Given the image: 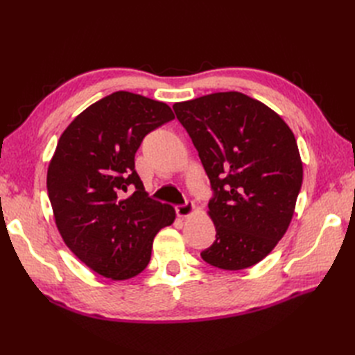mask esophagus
<instances>
[{"mask_svg": "<svg viewBox=\"0 0 355 355\" xmlns=\"http://www.w3.org/2000/svg\"><path fill=\"white\" fill-rule=\"evenodd\" d=\"M176 213L179 218H189L196 213V204L187 202V204H182V206H176Z\"/></svg>", "mask_w": 355, "mask_h": 355, "instance_id": "esophagus-1", "label": "esophagus"}]
</instances>
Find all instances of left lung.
<instances>
[{"label":"left lung","mask_w":355,"mask_h":355,"mask_svg":"<svg viewBox=\"0 0 355 355\" xmlns=\"http://www.w3.org/2000/svg\"><path fill=\"white\" fill-rule=\"evenodd\" d=\"M197 148L214 197L216 240L202 261L225 271L261 262L292 222L304 167L293 132L275 111L240 92L173 105Z\"/></svg>","instance_id":"obj_1"}]
</instances>
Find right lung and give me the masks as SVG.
Segmentation results:
<instances>
[{
  "instance_id": "right-lung-1",
  "label": "right lung",
  "mask_w": 355,
  "mask_h": 355,
  "mask_svg": "<svg viewBox=\"0 0 355 355\" xmlns=\"http://www.w3.org/2000/svg\"><path fill=\"white\" fill-rule=\"evenodd\" d=\"M173 118L164 102L115 92L73 118L50 159L47 191L63 241L114 282L141 274L155 235L176 219L170 204L148 197L135 170L144 137Z\"/></svg>"
}]
</instances>
